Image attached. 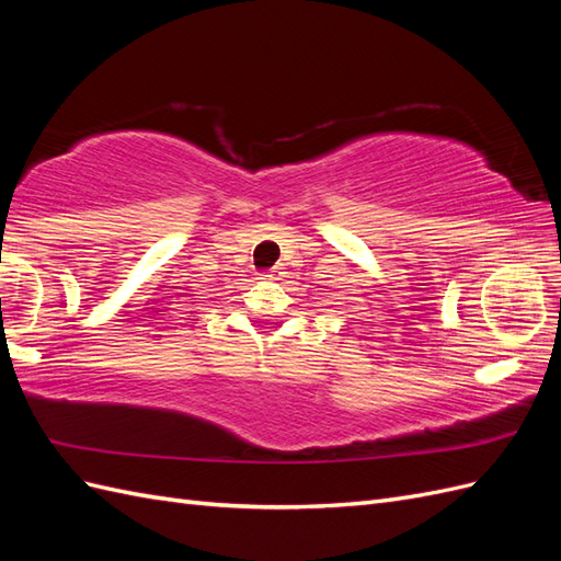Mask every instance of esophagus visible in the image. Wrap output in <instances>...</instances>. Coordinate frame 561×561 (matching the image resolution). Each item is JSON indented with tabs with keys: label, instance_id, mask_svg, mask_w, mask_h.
I'll use <instances>...</instances> for the list:
<instances>
[{
	"label": "esophagus",
	"instance_id": "34e87169",
	"mask_svg": "<svg viewBox=\"0 0 561 561\" xmlns=\"http://www.w3.org/2000/svg\"><path fill=\"white\" fill-rule=\"evenodd\" d=\"M264 278H268V280H278L280 278V271L278 268H271V271H266V276Z\"/></svg>",
	"mask_w": 561,
	"mask_h": 561
}]
</instances>
